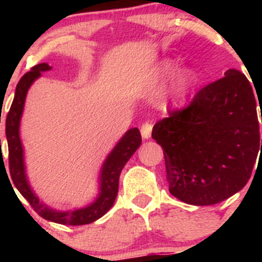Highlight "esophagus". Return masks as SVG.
Listing matches in <instances>:
<instances>
[{
	"instance_id": "obj_1",
	"label": "esophagus",
	"mask_w": 262,
	"mask_h": 262,
	"mask_svg": "<svg viewBox=\"0 0 262 262\" xmlns=\"http://www.w3.org/2000/svg\"><path fill=\"white\" fill-rule=\"evenodd\" d=\"M153 124L150 121H146V123L142 124L141 126V134L144 139H148L150 137V133H152Z\"/></svg>"
}]
</instances>
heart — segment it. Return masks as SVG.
Listing matches in <instances>:
<instances>
[{
  "label": "heart",
  "instance_id": "1",
  "mask_svg": "<svg viewBox=\"0 0 262 262\" xmlns=\"http://www.w3.org/2000/svg\"><path fill=\"white\" fill-rule=\"evenodd\" d=\"M178 66L179 64L176 60L171 59V58H165L156 67V78L161 82L167 81L168 78H171L175 75V72L178 71ZM195 82H196V73H195V71L189 67L181 68L176 73L172 84L170 87L168 101L172 102V104H181V102H184L190 95L191 90L194 89Z\"/></svg>",
  "mask_w": 262,
  "mask_h": 262
}]
</instances>
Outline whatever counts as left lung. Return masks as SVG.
I'll list each match as a JSON object with an SVG mask.
<instances>
[{
  "label": "left lung",
  "instance_id": "left-lung-1",
  "mask_svg": "<svg viewBox=\"0 0 262 262\" xmlns=\"http://www.w3.org/2000/svg\"><path fill=\"white\" fill-rule=\"evenodd\" d=\"M253 92L244 73L228 70L189 106L155 124L152 138L163 149L173 196L186 204L213 205L247 184L262 150Z\"/></svg>",
  "mask_w": 262,
  "mask_h": 262
}]
</instances>
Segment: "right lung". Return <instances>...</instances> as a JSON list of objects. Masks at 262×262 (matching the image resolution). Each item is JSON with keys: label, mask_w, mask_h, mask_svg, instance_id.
Masks as SVG:
<instances>
[{"label": "right lung", "mask_w": 262, "mask_h": 262, "mask_svg": "<svg viewBox=\"0 0 262 262\" xmlns=\"http://www.w3.org/2000/svg\"><path fill=\"white\" fill-rule=\"evenodd\" d=\"M52 70L48 63L34 66L30 72L25 73L16 86L14 101L6 116V139L9 146V168L11 180L21 195L30 203L41 218L66 226H83L101 218L114 205L119 189V176L121 170L142 143L138 128H132L124 134L104 161L99 175V194L96 199L87 207L72 210H57L41 202L31 189L26 176L24 147L20 138V123L23 116L25 99L29 89L41 72Z\"/></svg>", "instance_id": "add662e5"}]
</instances>
